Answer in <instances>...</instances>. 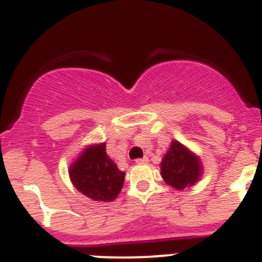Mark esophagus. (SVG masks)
I'll return each mask as SVG.
<instances>
[{
  "label": "esophagus",
  "instance_id": "1",
  "mask_svg": "<svg viewBox=\"0 0 262 262\" xmlns=\"http://www.w3.org/2000/svg\"><path fill=\"white\" fill-rule=\"evenodd\" d=\"M137 164H139V165H142V164H146L148 163V158L144 157V158H139V159L136 160Z\"/></svg>",
  "mask_w": 262,
  "mask_h": 262
}]
</instances>
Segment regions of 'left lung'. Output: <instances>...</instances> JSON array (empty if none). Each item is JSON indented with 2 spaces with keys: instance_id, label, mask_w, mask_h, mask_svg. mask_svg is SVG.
I'll list each match as a JSON object with an SVG mask.
<instances>
[{
  "instance_id": "obj_1",
  "label": "left lung",
  "mask_w": 262,
  "mask_h": 262,
  "mask_svg": "<svg viewBox=\"0 0 262 262\" xmlns=\"http://www.w3.org/2000/svg\"><path fill=\"white\" fill-rule=\"evenodd\" d=\"M160 169L164 182L177 190L194 185L203 173L199 157L178 140L171 142L168 153L160 163Z\"/></svg>"
}]
</instances>
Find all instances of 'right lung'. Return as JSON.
Here are the masks:
<instances>
[{
    "label": "right lung",
    "instance_id": "1",
    "mask_svg": "<svg viewBox=\"0 0 262 262\" xmlns=\"http://www.w3.org/2000/svg\"><path fill=\"white\" fill-rule=\"evenodd\" d=\"M124 171L105 151V143L89 145L70 168V177L78 191L96 201H112L124 184Z\"/></svg>",
    "mask_w": 262,
    "mask_h": 262
}]
</instances>
